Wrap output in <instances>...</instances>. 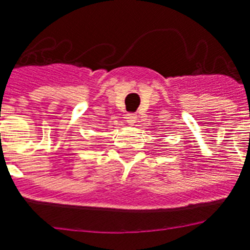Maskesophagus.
<instances>
[{
  "instance_id": "1",
  "label": "esophagus",
  "mask_w": 250,
  "mask_h": 250,
  "mask_svg": "<svg viewBox=\"0 0 250 250\" xmlns=\"http://www.w3.org/2000/svg\"><path fill=\"white\" fill-rule=\"evenodd\" d=\"M125 119H126V121L129 125H134V124H135V121H137V113H127Z\"/></svg>"
}]
</instances>
